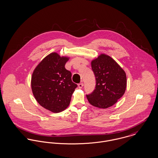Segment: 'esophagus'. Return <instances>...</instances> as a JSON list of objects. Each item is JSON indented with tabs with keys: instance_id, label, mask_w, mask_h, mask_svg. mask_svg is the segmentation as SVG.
Wrapping results in <instances>:
<instances>
[{
	"instance_id": "esophagus-1",
	"label": "esophagus",
	"mask_w": 158,
	"mask_h": 158,
	"mask_svg": "<svg viewBox=\"0 0 158 158\" xmlns=\"http://www.w3.org/2000/svg\"><path fill=\"white\" fill-rule=\"evenodd\" d=\"M78 87H79L80 89H81V88L83 87V83H80V84H78Z\"/></svg>"
}]
</instances>
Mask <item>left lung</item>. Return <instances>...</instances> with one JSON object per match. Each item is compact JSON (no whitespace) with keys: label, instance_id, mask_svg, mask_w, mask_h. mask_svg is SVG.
<instances>
[{"label":"left lung","instance_id":"obj_1","mask_svg":"<svg viewBox=\"0 0 158 158\" xmlns=\"http://www.w3.org/2000/svg\"><path fill=\"white\" fill-rule=\"evenodd\" d=\"M91 66L96 86L91 94L86 95L87 100L95 107L108 108L115 104L125 93L126 72L112 58L105 54H101L92 60Z\"/></svg>","mask_w":158,"mask_h":158}]
</instances>
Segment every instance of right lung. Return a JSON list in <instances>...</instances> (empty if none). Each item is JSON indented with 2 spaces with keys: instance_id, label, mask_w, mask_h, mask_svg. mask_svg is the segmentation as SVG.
<instances>
[{
  "instance_id": "1",
  "label": "right lung",
  "mask_w": 158,
  "mask_h": 158,
  "mask_svg": "<svg viewBox=\"0 0 158 158\" xmlns=\"http://www.w3.org/2000/svg\"><path fill=\"white\" fill-rule=\"evenodd\" d=\"M69 58L53 52L34 69L31 78L33 95L40 106L54 113L62 112L69 105L77 85L72 81V73L64 66Z\"/></svg>"
}]
</instances>
